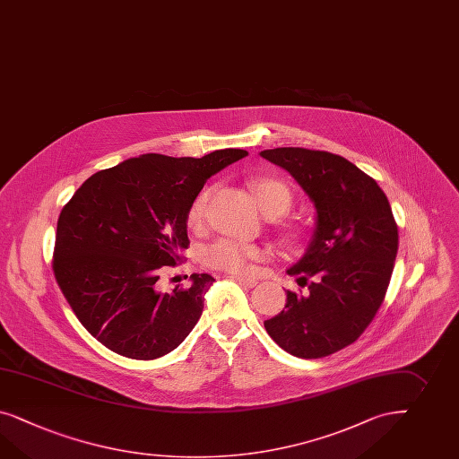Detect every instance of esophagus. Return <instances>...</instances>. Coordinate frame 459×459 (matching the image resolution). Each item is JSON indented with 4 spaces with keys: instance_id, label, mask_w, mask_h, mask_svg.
<instances>
[{
    "instance_id": "34e87169",
    "label": "esophagus",
    "mask_w": 459,
    "mask_h": 459,
    "mask_svg": "<svg viewBox=\"0 0 459 459\" xmlns=\"http://www.w3.org/2000/svg\"><path fill=\"white\" fill-rule=\"evenodd\" d=\"M234 279H236L237 282L242 285V287H246V289H252V287L257 285V281L252 279V277H240V275H236Z\"/></svg>"
}]
</instances>
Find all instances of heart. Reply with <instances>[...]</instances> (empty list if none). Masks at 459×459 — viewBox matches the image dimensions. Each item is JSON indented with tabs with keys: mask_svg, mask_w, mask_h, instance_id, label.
I'll return each mask as SVG.
<instances>
[{
	"mask_svg": "<svg viewBox=\"0 0 459 459\" xmlns=\"http://www.w3.org/2000/svg\"><path fill=\"white\" fill-rule=\"evenodd\" d=\"M248 186L265 215H281L292 204L290 190L281 180H275L271 177H257L248 182ZM207 200L209 190H204L188 205L186 222L190 230H198L204 225ZM269 257L271 250L267 247H261L255 244H242L230 238H219L200 250V261L204 265L238 275L252 273L255 262L267 261Z\"/></svg>",
	"mask_w": 459,
	"mask_h": 459,
	"instance_id": "obj_1",
	"label": "heart"
}]
</instances>
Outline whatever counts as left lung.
Wrapping results in <instances>:
<instances>
[{"mask_svg": "<svg viewBox=\"0 0 459 459\" xmlns=\"http://www.w3.org/2000/svg\"><path fill=\"white\" fill-rule=\"evenodd\" d=\"M261 157L282 167L314 202L316 230L287 269L307 292L287 290L265 331L289 354L317 359L358 341L385 300L397 254V225L381 186L329 152L282 147Z\"/></svg>", "mask_w": 459, "mask_h": 459, "instance_id": "8db88e82", "label": "left lung"}]
</instances>
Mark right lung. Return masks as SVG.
I'll return each mask as SVG.
<instances>
[{"instance_id":"add662e5","label":"right lung","mask_w":459,"mask_h":459,"mask_svg":"<svg viewBox=\"0 0 459 459\" xmlns=\"http://www.w3.org/2000/svg\"><path fill=\"white\" fill-rule=\"evenodd\" d=\"M246 155L145 153L91 175L63 207L53 273L78 321L103 346L130 359H157L195 327L215 279L192 273L188 289L161 292L160 273L190 244L186 211L204 184Z\"/></svg>"}]
</instances>
